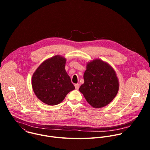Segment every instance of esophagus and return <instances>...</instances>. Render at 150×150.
<instances>
[{
	"label": "esophagus",
	"instance_id": "1",
	"mask_svg": "<svg viewBox=\"0 0 150 150\" xmlns=\"http://www.w3.org/2000/svg\"><path fill=\"white\" fill-rule=\"evenodd\" d=\"M79 86H80V85H79V83H76V84H75V89H76V90H78L79 88Z\"/></svg>",
	"mask_w": 150,
	"mask_h": 150
}]
</instances>
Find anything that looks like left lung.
I'll return each instance as SVG.
<instances>
[{"instance_id": "left-lung-1", "label": "left lung", "mask_w": 150, "mask_h": 150, "mask_svg": "<svg viewBox=\"0 0 150 150\" xmlns=\"http://www.w3.org/2000/svg\"><path fill=\"white\" fill-rule=\"evenodd\" d=\"M83 74L84 83L79 91L94 108H101L109 104L117 95L119 82L114 69L100 59L87 63Z\"/></svg>"}]
</instances>
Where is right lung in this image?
Returning a JSON list of instances; mask_svg holds the SVG:
<instances>
[{"label": "right lung", "instance_id": "add662e5", "mask_svg": "<svg viewBox=\"0 0 150 150\" xmlns=\"http://www.w3.org/2000/svg\"><path fill=\"white\" fill-rule=\"evenodd\" d=\"M67 59L56 55L42 62L34 72L31 85L37 97L44 103L54 105L60 103L75 89L65 70Z\"/></svg>", "mask_w": 150, "mask_h": 150}]
</instances>
